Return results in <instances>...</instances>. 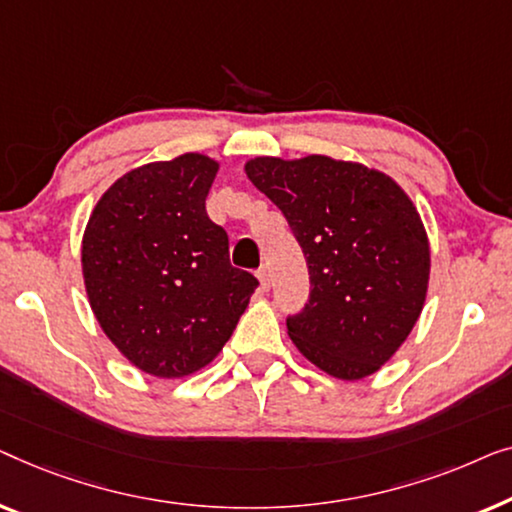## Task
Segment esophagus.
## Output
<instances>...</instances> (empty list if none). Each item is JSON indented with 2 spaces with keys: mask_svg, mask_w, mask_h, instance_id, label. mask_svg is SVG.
<instances>
[{
  "mask_svg": "<svg viewBox=\"0 0 512 512\" xmlns=\"http://www.w3.org/2000/svg\"><path fill=\"white\" fill-rule=\"evenodd\" d=\"M257 280H259V287H262L264 292L269 290V287H271V276H269V271H266V266H264V269L257 271Z\"/></svg>",
  "mask_w": 512,
  "mask_h": 512,
  "instance_id": "esophagus-1",
  "label": "esophagus"
}]
</instances>
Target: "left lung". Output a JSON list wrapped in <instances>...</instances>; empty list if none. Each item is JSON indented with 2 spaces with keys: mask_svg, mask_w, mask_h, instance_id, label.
<instances>
[{
  "mask_svg": "<svg viewBox=\"0 0 512 512\" xmlns=\"http://www.w3.org/2000/svg\"><path fill=\"white\" fill-rule=\"evenodd\" d=\"M246 176L283 211L311 273L292 343L345 383L383 369L427 301L431 248L413 199L383 171L329 155L255 157Z\"/></svg>",
  "mask_w": 512,
  "mask_h": 512,
  "instance_id": "left-lung-1",
  "label": "left lung"
}]
</instances>
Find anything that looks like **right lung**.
I'll return each mask as SVG.
<instances>
[{
	"label": "right lung",
	"mask_w": 512,
	"mask_h": 512,
	"mask_svg": "<svg viewBox=\"0 0 512 512\" xmlns=\"http://www.w3.org/2000/svg\"><path fill=\"white\" fill-rule=\"evenodd\" d=\"M220 162L201 153L120 176L81 243L85 294L120 355L155 378L192 376L220 355L257 278L229 264L227 232L206 215Z\"/></svg>",
	"instance_id": "add662e5"
}]
</instances>
